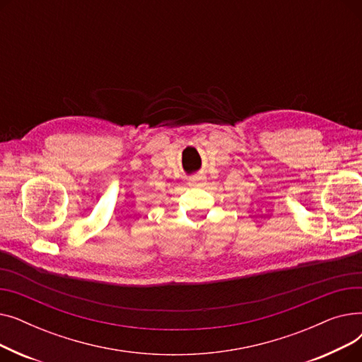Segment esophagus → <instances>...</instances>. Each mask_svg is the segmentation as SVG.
<instances>
[{
  "label": "esophagus",
  "mask_w": 362,
  "mask_h": 362,
  "mask_svg": "<svg viewBox=\"0 0 362 362\" xmlns=\"http://www.w3.org/2000/svg\"><path fill=\"white\" fill-rule=\"evenodd\" d=\"M204 177L202 176H194L191 180H189V186L192 187H198V186H202L204 185Z\"/></svg>",
  "instance_id": "1"
}]
</instances>
